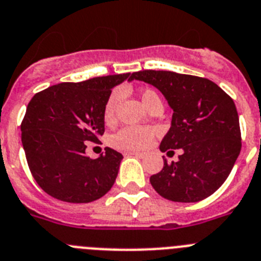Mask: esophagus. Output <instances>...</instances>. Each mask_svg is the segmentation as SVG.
<instances>
[{"instance_id":"obj_1","label":"esophagus","mask_w":261,"mask_h":261,"mask_svg":"<svg viewBox=\"0 0 261 261\" xmlns=\"http://www.w3.org/2000/svg\"><path fill=\"white\" fill-rule=\"evenodd\" d=\"M128 154L131 156H135V157H139V159H144L145 153H140V152H128Z\"/></svg>"}]
</instances>
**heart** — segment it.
Wrapping results in <instances>:
<instances>
[{
  "label": "heart",
  "mask_w": 261,
  "mask_h": 261,
  "mask_svg": "<svg viewBox=\"0 0 261 261\" xmlns=\"http://www.w3.org/2000/svg\"><path fill=\"white\" fill-rule=\"evenodd\" d=\"M139 95L145 108L149 107L153 101L160 100L159 95L153 90H148V88L140 91ZM121 91L116 90L108 97L104 108V121L107 123H113L116 121L117 107H118V102L121 100ZM153 135L154 133L152 128L126 126L112 136L110 143L113 147L123 149V151H139V149H144L145 147L149 145V143L153 139Z\"/></svg>",
  "instance_id": "b5f03b06"
}]
</instances>
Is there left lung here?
Here are the masks:
<instances>
[{
    "label": "left lung",
    "instance_id": "8db88e82",
    "mask_svg": "<svg viewBox=\"0 0 261 261\" xmlns=\"http://www.w3.org/2000/svg\"><path fill=\"white\" fill-rule=\"evenodd\" d=\"M131 78L156 87L173 110L161 152L182 149L177 163L164 159L163 170L149 178L152 187L178 203L211 196L229 177L241 152L239 118L231 97L213 82L194 75L144 70Z\"/></svg>",
    "mask_w": 261,
    "mask_h": 261
}]
</instances>
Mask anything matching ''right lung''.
Segmentation results:
<instances>
[{"label":"right lung","instance_id":"add662e5","mask_svg":"<svg viewBox=\"0 0 261 261\" xmlns=\"http://www.w3.org/2000/svg\"><path fill=\"white\" fill-rule=\"evenodd\" d=\"M130 72L60 83L36 93L28 102L22 145L35 180L48 195L66 203H91L116 182L122 156L112 148L92 160L86 143L104 134V108L112 90Z\"/></svg>","mask_w":261,"mask_h":261}]
</instances>
